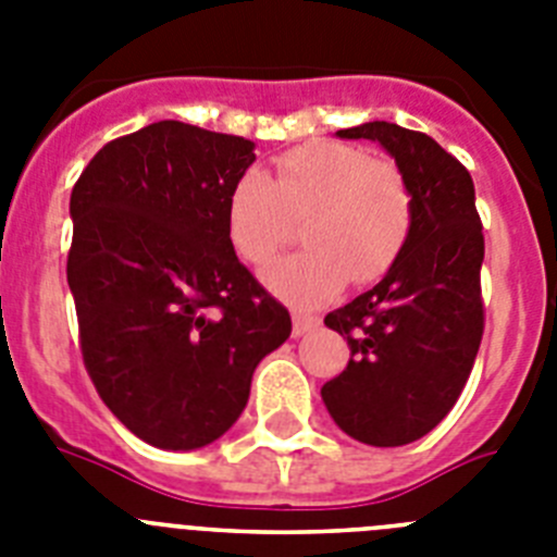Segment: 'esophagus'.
<instances>
[{
  "mask_svg": "<svg viewBox=\"0 0 557 557\" xmlns=\"http://www.w3.org/2000/svg\"><path fill=\"white\" fill-rule=\"evenodd\" d=\"M318 323H321V318H314V314L295 312L293 314V334H295V337H301V334H307V332H312V329H318Z\"/></svg>",
  "mask_w": 557,
  "mask_h": 557,
  "instance_id": "34e87169",
  "label": "esophagus"
}]
</instances>
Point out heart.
<instances>
[{
	"label": "heart",
	"instance_id": "b5f03b06",
	"mask_svg": "<svg viewBox=\"0 0 557 557\" xmlns=\"http://www.w3.org/2000/svg\"><path fill=\"white\" fill-rule=\"evenodd\" d=\"M304 218L301 253L264 273V284L295 307H318L351 275L376 282L396 264L412 231V189L391 159H371L346 141H307L275 159V178L245 170L234 181L225 223L234 250L262 268L293 239Z\"/></svg>",
	"mask_w": 557,
	"mask_h": 557
}]
</instances>
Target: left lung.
<instances>
[{"label":"left lung","mask_w":557,"mask_h":557,"mask_svg":"<svg viewBox=\"0 0 557 557\" xmlns=\"http://www.w3.org/2000/svg\"><path fill=\"white\" fill-rule=\"evenodd\" d=\"M339 139H373L412 189L410 239L387 275L326 314L348 366L321 387L334 424L368 446H405L435 430L469 382L485 329V256L474 181L421 131L366 122Z\"/></svg>","instance_id":"left-lung-1"}]
</instances>
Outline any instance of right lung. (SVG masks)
<instances>
[{"instance_id": "1", "label": "right lung", "mask_w": 557, "mask_h": 557, "mask_svg": "<svg viewBox=\"0 0 557 557\" xmlns=\"http://www.w3.org/2000/svg\"><path fill=\"white\" fill-rule=\"evenodd\" d=\"M253 141L152 122L81 172L66 259L81 354L108 410L150 446L189 451L231 430L289 312L234 253L225 206Z\"/></svg>"}]
</instances>
